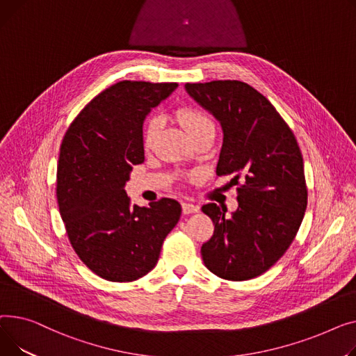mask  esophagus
Returning a JSON list of instances; mask_svg holds the SVG:
<instances>
[{"label": "esophagus", "instance_id": "esophagus-1", "mask_svg": "<svg viewBox=\"0 0 356 356\" xmlns=\"http://www.w3.org/2000/svg\"><path fill=\"white\" fill-rule=\"evenodd\" d=\"M198 211V207L191 202H182V213L184 214H194Z\"/></svg>", "mask_w": 356, "mask_h": 356}]
</instances>
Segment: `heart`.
Wrapping results in <instances>:
<instances>
[{"label": "heart", "instance_id": "b5f03b06", "mask_svg": "<svg viewBox=\"0 0 356 356\" xmlns=\"http://www.w3.org/2000/svg\"><path fill=\"white\" fill-rule=\"evenodd\" d=\"M177 118L191 138L202 132L216 131L214 123L210 119V116L198 109L182 108L177 112ZM161 128H162V119L159 116H152L148 122L145 123L143 132H142V145L145 149H149L154 145Z\"/></svg>", "mask_w": 356, "mask_h": 356}]
</instances>
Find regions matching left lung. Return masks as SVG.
<instances>
[{
  "label": "left lung",
  "mask_w": 356,
  "mask_h": 356,
  "mask_svg": "<svg viewBox=\"0 0 356 356\" xmlns=\"http://www.w3.org/2000/svg\"><path fill=\"white\" fill-rule=\"evenodd\" d=\"M185 89L220 120L224 140L217 175H234L238 185L232 217L214 202L201 208L214 224L213 237L201 247L204 264L225 280L254 279L286 253L305 217L299 143L273 104L247 83H186Z\"/></svg>",
  "instance_id": "obj_1"
}]
</instances>
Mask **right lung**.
Instances as JSON below:
<instances>
[{
  "instance_id": "right-lung-1",
  "label": "right lung",
  "mask_w": 356,
  "mask_h": 356,
  "mask_svg": "<svg viewBox=\"0 0 356 356\" xmlns=\"http://www.w3.org/2000/svg\"><path fill=\"white\" fill-rule=\"evenodd\" d=\"M178 83L123 80L93 97L60 146L56 195L69 241L95 275L134 282L156 266L181 217L175 200L131 207L123 186L145 159L142 124Z\"/></svg>"
}]
</instances>
